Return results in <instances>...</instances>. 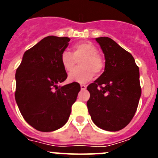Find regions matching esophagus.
<instances>
[{
	"label": "esophagus",
	"instance_id": "obj_1",
	"mask_svg": "<svg viewBox=\"0 0 158 158\" xmlns=\"http://www.w3.org/2000/svg\"><path fill=\"white\" fill-rule=\"evenodd\" d=\"M86 87H87V86H86L85 85H84V84H81V89L82 90H85V89H86Z\"/></svg>",
	"mask_w": 158,
	"mask_h": 158
}]
</instances>
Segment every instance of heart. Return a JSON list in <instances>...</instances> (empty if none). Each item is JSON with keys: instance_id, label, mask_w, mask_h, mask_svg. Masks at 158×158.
<instances>
[{"instance_id": "1", "label": "heart", "mask_w": 158, "mask_h": 158, "mask_svg": "<svg viewBox=\"0 0 158 158\" xmlns=\"http://www.w3.org/2000/svg\"><path fill=\"white\" fill-rule=\"evenodd\" d=\"M73 54L64 51L61 54V65L66 72H71L77 65V61L81 67L70 73L68 80L71 82L85 83L91 80L94 75L100 74L104 69V59L97 52L93 43L82 41L73 46Z\"/></svg>"}]
</instances>
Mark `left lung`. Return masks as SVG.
Returning <instances> with one entry per match:
<instances>
[{
  "label": "left lung",
  "instance_id": "1",
  "mask_svg": "<svg viewBox=\"0 0 158 158\" xmlns=\"http://www.w3.org/2000/svg\"><path fill=\"white\" fill-rule=\"evenodd\" d=\"M105 57L104 73L87 87L92 120L108 131L123 129L133 118L142 89L139 69L128 51L108 37L96 38Z\"/></svg>",
  "mask_w": 158,
  "mask_h": 158
}]
</instances>
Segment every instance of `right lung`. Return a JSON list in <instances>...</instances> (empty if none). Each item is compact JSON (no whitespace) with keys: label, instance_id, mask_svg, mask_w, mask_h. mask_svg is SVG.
Wrapping results in <instances>:
<instances>
[{"label":"right lung","instance_id":"obj_1","mask_svg":"<svg viewBox=\"0 0 158 158\" xmlns=\"http://www.w3.org/2000/svg\"><path fill=\"white\" fill-rule=\"evenodd\" d=\"M69 41L68 37L44 38L25 51L16 69V104L26 122L38 131L63 127L81 90L77 82L57 85L67 78L60 58Z\"/></svg>","mask_w":158,"mask_h":158}]
</instances>
